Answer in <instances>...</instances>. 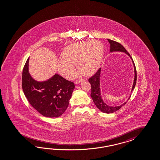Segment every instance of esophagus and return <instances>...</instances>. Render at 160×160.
<instances>
[{"label":"esophagus","mask_w":160,"mask_h":160,"mask_svg":"<svg viewBox=\"0 0 160 160\" xmlns=\"http://www.w3.org/2000/svg\"><path fill=\"white\" fill-rule=\"evenodd\" d=\"M82 80H84V79L81 78H79L78 80H77L75 82V83H76V84H79V83H80V82H82Z\"/></svg>","instance_id":"34e87169"}]
</instances>
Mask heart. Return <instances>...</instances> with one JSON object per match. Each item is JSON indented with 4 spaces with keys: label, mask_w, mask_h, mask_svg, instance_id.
Masks as SVG:
<instances>
[{
    "label": "heart",
    "mask_w": 160,
    "mask_h": 160,
    "mask_svg": "<svg viewBox=\"0 0 160 160\" xmlns=\"http://www.w3.org/2000/svg\"><path fill=\"white\" fill-rule=\"evenodd\" d=\"M103 44L98 40L81 42L67 46L58 60V71L65 78H73L76 70L73 64H77L78 72L84 76L95 73L102 63L104 56Z\"/></svg>",
    "instance_id": "b5f03b06"
}]
</instances>
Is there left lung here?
Returning <instances> with one entry per match:
<instances>
[{"instance_id":"obj_1","label":"left lung","mask_w":160,"mask_h":160,"mask_svg":"<svg viewBox=\"0 0 160 160\" xmlns=\"http://www.w3.org/2000/svg\"><path fill=\"white\" fill-rule=\"evenodd\" d=\"M109 43L110 44V52H121L126 53L130 58L132 62V64L134 66V82L133 85L131 89V92L134 90L136 86V81H137V72H136V66L135 64L134 63V61L132 58L131 57L130 54L127 52L126 50V48L123 47L122 45L121 44L115 42L114 40H112L110 39H107ZM101 70L102 68H100L96 73L92 76V78H90L88 79V82L90 83L91 86H92V92H91V97L92 98V101L95 105L96 106L97 108L102 112L104 113H112L114 112H116L120 109L121 107L124 106L127 103V102H124L122 104L118 106H110L107 105L105 102L103 101L102 98V94H101V90H100V74H101ZM130 97L128 98L129 100ZM128 101V100H127Z\"/></svg>"}]
</instances>
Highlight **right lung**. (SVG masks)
Wrapping results in <instances>:
<instances>
[{"mask_svg":"<svg viewBox=\"0 0 160 160\" xmlns=\"http://www.w3.org/2000/svg\"><path fill=\"white\" fill-rule=\"evenodd\" d=\"M29 60L22 73V88L31 106L43 116L58 117L67 109L74 84L58 74L43 82L35 80L29 73Z\"/></svg>","mask_w":160,"mask_h":160,"instance_id":"1","label":"right lung"}]
</instances>
